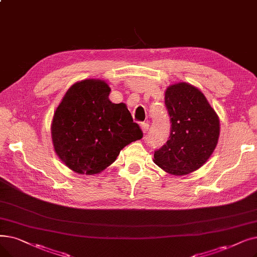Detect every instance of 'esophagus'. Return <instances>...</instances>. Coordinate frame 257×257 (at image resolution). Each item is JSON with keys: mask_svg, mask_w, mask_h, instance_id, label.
<instances>
[{"mask_svg": "<svg viewBox=\"0 0 257 257\" xmlns=\"http://www.w3.org/2000/svg\"><path fill=\"white\" fill-rule=\"evenodd\" d=\"M141 128H142L144 133H146L149 129V124H148V122H141Z\"/></svg>", "mask_w": 257, "mask_h": 257, "instance_id": "esophagus-1", "label": "esophagus"}]
</instances>
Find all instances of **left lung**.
I'll return each mask as SVG.
<instances>
[{
    "instance_id": "1",
    "label": "left lung",
    "mask_w": 257,
    "mask_h": 257,
    "mask_svg": "<svg viewBox=\"0 0 257 257\" xmlns=\"http://www.w3.org/2000/svg\"><path fill=\"white\" fill-rule=\"evenodd\" d=\"M165 105L171 122L170 136L154 151V163L175 175L193 172L208 161L216 147L218 117L205 95L187 83L168 87Z\"/></svg>"
}]
</instances>
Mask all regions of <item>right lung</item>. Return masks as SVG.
Instances as JSON below:
<instances>
[{
	"label": "right lung",
	"mask_w": 257,
	"mask_h": 257,
	"mask_svg": "<svg viewBox=\"0 0 257 257\" xmlns=\"http://www.w3.org/2000/svg\"><path fill=\"white\" fill-rule=\"evenodd\" d=\"M109 93L105 82L85 80L69 88L55 110L51 126L54 150L77 173L103 171L122 148L143 138L126 105L111 102Z\"/></svg>",
	"instance_id": "add662e5"
}]
</instances>
